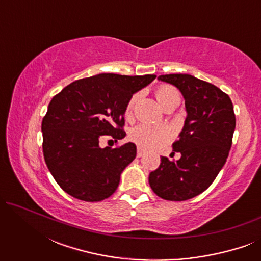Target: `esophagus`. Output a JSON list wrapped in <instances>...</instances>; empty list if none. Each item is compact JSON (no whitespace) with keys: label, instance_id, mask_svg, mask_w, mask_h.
<instances>
[{"label":"esophagus","instance_id":"obj_1","mask_svg":"<svg viewBox=\"0 0 261 261\" xmlns=\"http://www.w3.org/2000/svg\"><path fill=\"white\" fill-rule=\"evenodd\" d=\"M145 149L144 148H141V147H139L138 148V152H137V155L138 156H142V155H144L145 154Z\"/></svg>","mask_w":261,"mask_h":261}]
</instances>
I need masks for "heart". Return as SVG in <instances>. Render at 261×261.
I'll return each instance as SVG.
<instances>
[{
  "label": "heart",
  "mask_w": 261,
  "mask_h": 261,
  "mask_svg": "<svg viewBox=\"0 0 261 261\" xmlns=\"http://www.w3.org/2000/svg\"><path fill=\"white\" fill-rule=\"evenodd\" d=\"M174 94H178L176 89L166 84L160 85L155 90V97L160 102V105H163L167 97ZM137 99L138 95L130 96V98L128 99L123 112L126 117L132 116ZM129 138L132 141L135 142L138 146H140V147L154 149L166 145L171 140V138H172V132H171L170 128L164 126H153V124L148 123H141L130 130Z\"/></svg>",
  "instance_id": "b5f03b06"
}]
</instances>
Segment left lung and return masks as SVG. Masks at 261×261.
I'll list each match as a JSON object with an SVG mask.
<instances>
[{
  "instance_id": "1",
  "label": "left lung",
  "mask_w": 261,
  "mask_h": 261,
  "mask_svg": "<svg viewBox=\"0 0 261 261\" xmlns=\"http://www.w3.org/2000/svg\"><path fill=\"white\" fill-rule=\"evenodd\" d=\"M185 98L188 116L179 139L172 145L180 153L177 162L162 156L149 173L152 190L166 201H187L206 190L229 154L235 114L229 96L212 83L187 73L162 74Z\"/></svg>"
}]
</instances>
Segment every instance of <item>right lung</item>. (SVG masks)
Returning a JSON list of instances; mask_svg holds the SVG:
<instances>
[{
  "instance_id": "right-lung-1",
  "label": "right lung",
  "mask_w": 261,
  "mask_h": 261,
  "mask_svg": "<svg viewBox=\"0 0 261 261\" xmlns=\"http://www.w3.org/2000/svg\"><path fill=\"white\" fill-rule=\"evenodd\" d=\"M155 74L99 73L72 82L51 99L42 119L45 163L66 194L99 202L116 191L121 172L137 155L133 142L99 147V138H124L123 112L130 96Z\"/></svg>"
}]
</instances>
